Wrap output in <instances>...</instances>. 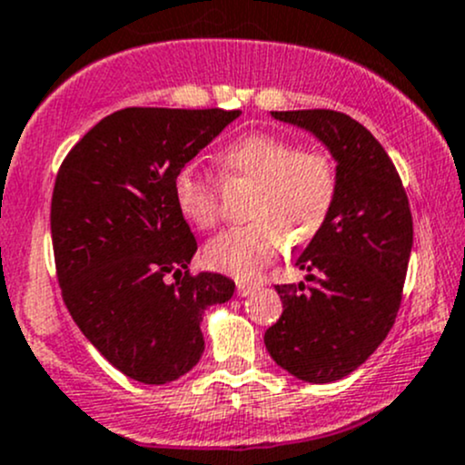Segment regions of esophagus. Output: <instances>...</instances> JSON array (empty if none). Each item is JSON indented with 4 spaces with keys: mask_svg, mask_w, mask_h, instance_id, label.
<instances>
[{
    "mask_svg": "<svg viewBox=\"0 0 465 465\" xmlns=\"http://www.w3.org/2000/svg\"><path fill=\"white\" fill-rule=\"evenodd\" d=\"M253 292H256V285H253V282H238L236 285L238 296H249V294H253Z\"/></svg>",
    "mask_w": 465,
    "mask_h": 465,
    "instance_id": "esophagus-1",
    "label": "esophagus"
}]
</instances>
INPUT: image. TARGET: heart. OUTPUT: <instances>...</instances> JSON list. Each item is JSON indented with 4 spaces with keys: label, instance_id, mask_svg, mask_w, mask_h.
Returning a JSON list of instances; mask_svg holds the SVG:
<instances>
[{
    "label": "heart",
    "instance_id": "1",
    "mask_svg": "<svg viewBox=\"0 0 465 465\" xmlns=\"http://www.w3.org/2000/svg\"><path fill=\"white\" fill-rule=\"evenodd\" d=\"M218 163L229 178L256 184L249 216L241 227L224 229L204 249L212 270L241 281L261 276L267 262L290 245H305L325 227L339 175L322 151H301L290 140L270 134H252L224 146ZM173 200L180 213L200 229L216 227L220 218V183L189 163L173 175Z\"/></svg>",
    "mask_w": 465,
    "mask_h": 465
}]
</instances>
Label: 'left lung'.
Listing matches in <instances>:
<instances>
[{
	"instance_id": "left-lung-1",
	"label": "left lung",
	"mask_w": 465,
	"mask_h": 465,
	"mask_svg": "<svg viewBox=\"0 0 465 465\" xmlns=\"http://www.w3.org/2000/svg\"><path fill=\"white\" fill-rule=\"evenodd\" d=\"M307 129L336 160L339 193L296 265L310 285H276L282 314L265 331L270 356L307 383L354 372L392 330L412 252V213L379 140L330 109L272 111Z\"/></svg>"
}]
</instances>
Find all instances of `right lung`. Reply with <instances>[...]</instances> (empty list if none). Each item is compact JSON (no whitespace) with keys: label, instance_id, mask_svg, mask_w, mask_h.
Masks as SVG:
<instances>
[{"label":"right lung","instance_id":"add662e5","mask_svg":"<svg viewBox=\"0 0 465 465\" xmlns=\"http://www.w3.org/2000/svg\"><path fill=\"white\" fill-rule=\"evenodd\" d=\"M238 115L129 106L97 122L57 171L51 238L64 305L97 351L140 383L187 374L204 351V310L233 296L227 276L189 272L198 242L173 175Z\"/></svg>","mask_w":465,"mask_h":465}]
</instances>
